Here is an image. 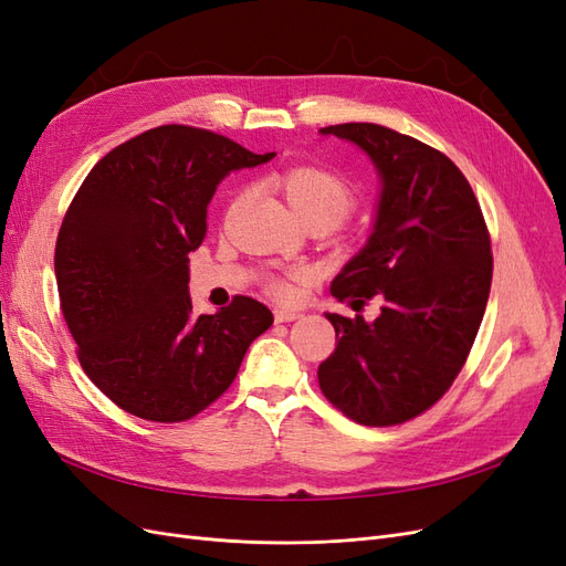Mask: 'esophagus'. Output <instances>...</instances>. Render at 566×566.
Masks as SVG:
<instances>
[{
	"label": "esophagus",
	"instance_id": "1",
	"mask_svg": "<svg viewBox=\"0 0 566 566\" xmlns=\"http://www.w3.org/2000/svg\"><path fill=\"white\" fill-rule=\"evenodd\" d=\"M302 314L300 312H293V310H276L273 312V318H276V323H290V321H297Z\"/></svg>",
	"mask_w": 566,
	"mask_h": 566
}]
</instances>
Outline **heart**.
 Returning <instances> with one entry per match:
<instances>
[{
	"label": "heart",
	"instance_id": "b5f03b06",
	"mask_svg": "<svg viewBox=\"0 0 566 566\" xmlns=\"http://www.w3.org/2000/svg\"><path fill=\"white\" fill-rule=\"evenodd\" d=\"M281 191L285 193L290 208L302 221L306 219H328L331 224H339L356 208V193L345 177H339L323 167H293L279 177ZM306 279L304 271H293L287 276L269 279L266 290L279 300H293L297 295V283Z\"/></svg>",
	"mask_w": 566,
	"mask_h": 566
}]
</instances>
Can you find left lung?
I'll return each mask as SVG.
<instances>
[{"label":"left lung","instance_id":"1","mask_svg":"<svg viewBox=\"0 0 566 566\" xmlns=\"http://www.w3.org/2000/svg\"><path fill=\"white\" fill-rule=\"evenodd\" d=\"M321 132L361 146L382 193L366 248L331 285L354 312L378 300L380 316L325 314L337 345L318 385L358 424H401L432 408L468 361L489 302L491 235L472 186L441 150L373 123Z\"/></svg>","mask_w":566,"mask_h":566}]
</instances>
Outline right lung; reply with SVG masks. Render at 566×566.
<instances>
[{"instance_id": "1", "label": "right lung", "mask_w": 566, "mask_h": 566, "mask_svg": "<svg viewBox=\"0 0 566 566\" xmlns=\"http://www.w3.org/2000/svg\"><path fill=\"white\" fill-rule=\"evenodd\" d=\"M271 158L210 129L163 125L113 148L77 188L56 238L61 312L82 370L127 413L191 420L273 323L245 295L200 316L188 297V252L208 233L217 184Z\"/></svg>"}]
</instances>
